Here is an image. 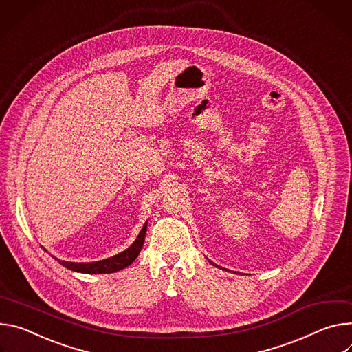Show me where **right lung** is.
Masks as SVG:
<instances>
[{"label": "right lung", "instance_id": "right-lung-1", "mask_svg": "<svg viewBox=\"0 0 352 352\" xmlns=\"http://www.w3.org/2000/svg\"><path fill=\"white\" fill-rule=\"evenodd\" d=\"M145 233H146V222L142 226L135 242L127 250L122 252L120 254H116L110 258L95 261V263H69V261H61L60 260V264L67 267L68 270L78 271V272H87V274H107V272H114V271L123 270L127 265H130L137 258V256L140 254L141 248H142L144 241H145Z\"/></svg>", "mask_w": 352, "mask_h": 352}]
</instances>
